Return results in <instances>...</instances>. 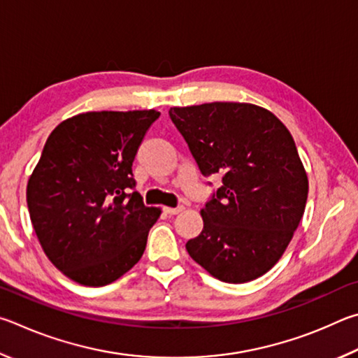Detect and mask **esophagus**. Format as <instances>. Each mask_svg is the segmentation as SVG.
<instances>
[{"instance_id":"1","label":"esophagus","mask_w":358,"mask_h":358,"mask_svg":"<svg viewBox=\"0 0 358 358\" xmlns=\"http://www.w3.org/2000/svg\"><path fill=\"white\" fill-rule=\"evenodd\" d=\"M182 210H184V206H178V208H163V212L168 215H176Z\"/></svg>"}]
</instances>
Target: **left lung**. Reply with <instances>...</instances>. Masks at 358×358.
Instances as JSON below:
<instances>
[{"label": "left lung", "mask_w": 358, "mask_h": 358, "mask_svg": "<svg viewBox=\"0 0 358 358\" xmlns=\"http://www.w3.org/2000/svg\"><path fill=\"white\" fill-rule=\"evenodd\" d=\"M169 117L203 176L223 185L201 209V234L187 242L192 259L224 283L271 271L302 220L308 178L280 119L253 103L173 106Z\"/></svg>", "instance_id": "left-lung-1"}]
</instances>
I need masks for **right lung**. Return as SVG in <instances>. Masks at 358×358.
I'll list each match as a JSON object with an SVG mask.
<instances>
[{"label":"right lung","instance_id":"right-lung-1","mask_svg":"<svg viewBox=\"0 0 358 358\" xmlns=\"http://www.w3.org/2000/svg\"><path fill=\"white\" fill-rule=\"evenodd\" d=\"M155 110L87 111L47 138L27 185L31 223L56 268L85 286L122 277L160 217L135 189L131 163Z\"/></svg>","mask_w":358,"mask_h":358}]
</instances>
